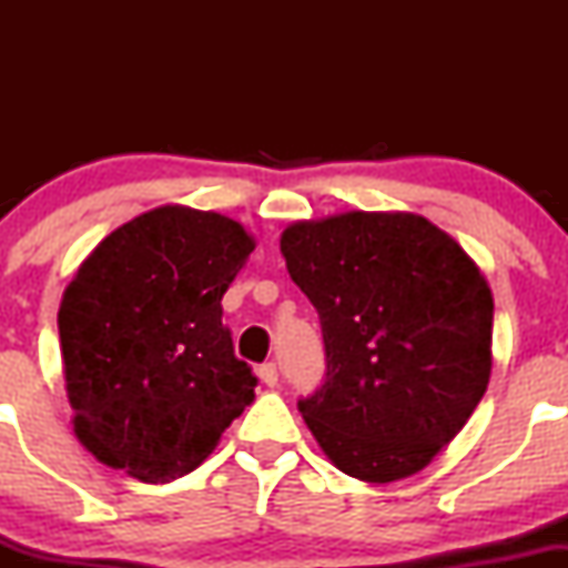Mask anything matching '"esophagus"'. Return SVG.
I'll return each instance as SVG.
<instances>
[{
    "label": "esophagus",
    "mask_w": 568,
    "mask_h": 568,
    "mask_svg": "<svg viewBox=\"0 0 568 568\" xmlns=\"http://www.w3.org/2000/svg\"><path fill=\"white\" fill-rule=\"evenodd\" d=\"M258 379H262L266 387H275V384H277V366H275V363H262V366H258Z\"/></svg>",
    "instance_id": "obj_1"
}]
</instances>
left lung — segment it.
Returning a JSON list of instances; mask_svg holds the SVG:
<instances>
[{"instance_id": "obj_1", "label": "left lung", "mask_w": 568, "mask_h": 568, "mask_svg": "<svg viewBox=\"0 0 568 568\" xmlns=\"http://www.w3.org/2000/svg\"><path fill=\"white\" fill-rule=\"evenodd\" d=\"M317 310L325 379L298 400L352 478L389 484L456 438L491 376L494 298L462 245L414 213H342L280 237Z\"/></svg>"}]
</instances>
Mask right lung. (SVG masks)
Wrapping results in <instances>:
<instances>
[{"label": "right lung", "mask_w": 568, "mask_h": 568, "mask_svg": "<svg viewBox=\"0 0 568 568\" xmlns=\"http://www.w3.org/2000/svg\"><path fill=\"white\" fill-rule=\"evenodd\" d=\"M253 247L237 221L165 205L84 258L58 334L74 433L95 459L171 484L251 406L258 379L234 357L221 296Z\"/></svg>", "instance_id": "add662e5"}]
</instances>
